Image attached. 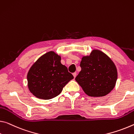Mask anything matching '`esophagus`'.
<instances>
[{
	"label": "esophagus",
	"instance_id": "esophagus-1",
	"mask_svg": "<svg viewBox=\"0 0 134 134\" xmlns=\"http://www.w3.org/2000/svg\"><path fill=\"white\" fill-rule=\"evenodd\" d=\"M76 75H77V74H76V73H73V76H74V77H76Z\"/></svg>",
	"mask_w": 134,
	"mask_h": 134
}]
</instances>
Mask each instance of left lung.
I'll return each instance as SVG.
<instances>
[{"label": "left lung", "instance_id": "left-lung-1", "mask_svg": "<svg viewBox=\"0 0 134 134\" xmlns=\"http://www.w3.org/2000/svg\"><path fill=\"white\" fill-rule=\"evenodd\" d=\"M80 66L81 71L75 80L88 96L103 97L113 90L118 71L113 61L104 53L93 50L90 55L82 57Z\"/></svg>", "mask_w": 134, "mask_h": 134}]
</instances>
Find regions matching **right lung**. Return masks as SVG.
<instances>
[{"mask_svg": "<svg viewBox=\"0 0 134 134\" xmlns=\"http://www.w3.org/2000/svg\"><path fill=\"white\" fill-rule=\"evenodd\" d=\"M27 77L30 92L43 99L57 97L74 78L67 67L61 63V57L54 51L40 57L30 67Z\"/></svg>", "mask_w": 134, "mask_h": 134, "instance_id": "right-lung-1", "label": "right lung"}]
</instances>
